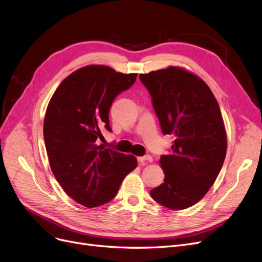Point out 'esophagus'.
<instances>
[{"instance_id":"1","label":"esophagus","mask_w":262,"mask_h":262,"mask_svg":"<svg viewBox=\"0 0 262 262\" xmlns=\"http://www.w3.org/2000/svg\"><path fill=\"white\" fill-rule=\"evenodd\" d=\"M138 161L141 162V163H144V162H151L152 161V157L151 156H143V157H139L138 158Z\"/></svg>"}]
</instances>
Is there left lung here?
Returning a JSON list of instances; mask_svg holds the SVG:
<instances>
[{"instance_id":"obj_1","label":"left lung","mask_w":262,"mask_h":262,"mask_svg":"<svg viewBox=\"0 0 262 262\" xmlns=\"http://www.w3.org/2000/svg\"><path fill=\"white\" fill-rule=\"evenodd\" d=\"M140 79L150 93L163 134L175 139L159 161L164 183L150 195L167 208L184 210L206 194L224 164L227 134L221 108L210 87L182 68L140 74Z\"/></svg>"}]
</instances>
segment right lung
<instances>
[{
  "label": "right lung",
  "instance_id": "obj_1",
  "mask_svg": "<svg viewBox=\"0 0 262 262\" xmlns=\"http://www.w3.org/2000/svg\"><path fill=\"white\" fill-rule=\"evenodd\" d=\"M138 74L105 66L73 72L51 97L44 119V140L51 171L69 196L86 207L110 202L137 158L96 144L111 131L114 99L129 89Z\"/></svg>",
  "mask_w": 262,
  "mask_h": 262
}]
</instances>
